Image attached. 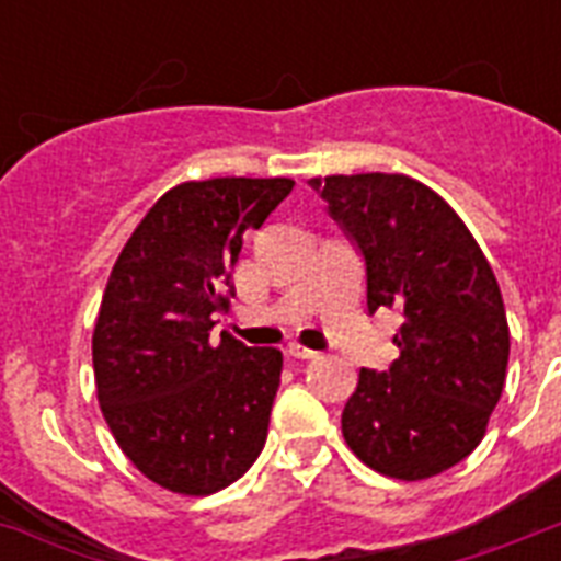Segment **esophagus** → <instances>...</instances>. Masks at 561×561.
Listing matches in <instances>:
<instances>
[{"label": "esophagus", "instance_id": "1", "mask_svg": "<svg viewBox=\"0 0 561 561\" xmlns=\"http://www.w3.org/2000/svg\"><path fill=\"white\" fill-rule=\"evenodd\" d=\"M288 355H290V358H299V360H311V358H317L320 352L308 350V346H299V343H290Z\"/></svg>", "mask_w": 561, "mask_h": 561}]
</instances>
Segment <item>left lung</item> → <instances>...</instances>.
Returning a JSON list of instances; mask_svg holds the SVG:
<instances>
[{
	"instance_id": "obj_1",
	"label": "left lung",
	"mask_w": 561,
	"mask_h": 561,
	"mask_svg": "<svg viewBox=\"0 0 561 561\" xmlns=\"http://www.w3.org/2000/svg\"><path fill=\"white\" fill-rule=\"evenodd\" d=\"M311 186L364 255L369 314L404 317L390 369H360L343 439L378 474L434 478L478 448L504 392L510 325L495 273L460 215L408 174Z\"/></svg>"
}]
</instances>
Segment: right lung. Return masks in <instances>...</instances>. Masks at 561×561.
Returning <instances> with one entry per match:
<instances>
[{"mask_svg": "<svg viewBox=\"0 0 561 561\" xmlns=\"http://www.w3.org/2000/svg\"><path fill=\"white\" fill-rule=\"evenodd\" d=\"M290 188L288 178L180 183L113 264L92 332L99 404L127 460L169 492L211 495L262 454L282 352L209 332L236 294L244 232Z\"/></svg>", "mask_w": 561, "mask_h": 561, "instance_id": "obj_1", "label": "right lung"}]
</instances>
